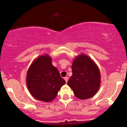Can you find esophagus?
Listing matches in <instances>:
<instances>
[{
  "label": "esophagus",
  "mask_w": 127,
  "mask_h": 127,
  "mask_svg": "<svg viewBox=\"0 0 127 127\" xmlns=\"http://www.w3.org/2000/svg\"><path fill=\"white\" fill-rule=\"evenodd\" d=\"M64 80H65V82H66V83H67L68 80V77H65L64 78Z\"/></svg>",
  "instance_id": "obj_1"
}]
</instances>
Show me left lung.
I'll return each instance as SVG.
<instances>
[{
  "label": "left lung",
  "instance_id": "8db88e82",
  "mask_svg": "<svg viewBox=\"0 0 127 127\" xmlns=\"http://www.w3.org/2000/svg\"><path fill=\"white\" fill-rule=\"evenodd\" d=\"M72 75L68 85L77 98L88 99L94 95L100 85V72L94 61L85 55L76 57L72 63Z\"/></svg>",
  "mask_w": 127,
  "mask_h": 127
}]
</instances>
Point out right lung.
<instances>
[{
    "label": "right lung",
    "mask_w": 127,
    "mask_h": 127,
    "mask_svg": "<svg viewBox=\"0 0 127 127\" xmlns=\"http://www.w3.org/2000/svg\"><path fill=\"white\" fill-rule=\"evenodd\" d=\"M26 82L31 95L38 100L46 102L55 99L65 83L48 55L39 56L33 62L27 73Z\"/></svg>",
    "instance_id": "right-lung-1"
}]
</instances>
